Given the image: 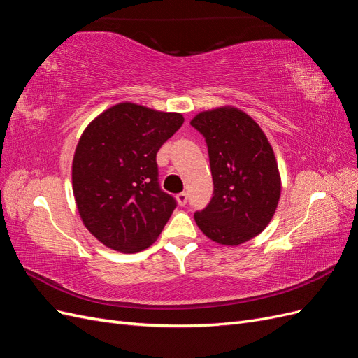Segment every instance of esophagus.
<instances>
[{"label": "esophagus", "mask_w": 358, "mask_h": 358, "mask_svg": "<svg viewBox=\"0 0 358 358\" xmlns=\"http://www.w3.org/2000/svg\"><path fill=\"white\" fill-rule=\"evenodd\" d=\"M176 201H178V204H179V206H185V204H187V201H188L187 192H179L178 196H176Z\"/></svg>", "instance_id": "34e87169"}]
</instances>
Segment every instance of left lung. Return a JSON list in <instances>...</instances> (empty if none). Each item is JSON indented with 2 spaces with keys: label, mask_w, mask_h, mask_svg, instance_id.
<instances>
[{
  "label": "left lung",
  "mask_w": 358,
  "mask_h": 358,
  "mask_svg": "<svg viewBox=\"0 0 358 358\" xmlns=\"http://www.w3.org/2000/svg\"><path fill=\"white\" fill-rule=\"evenodd\" d=\"M191 125L208 145L213 197L194 213L210 241L237 246L262 233L280 197L278 162L254 119L231 106L200 112Z\"/></svg>",
  "instance_id": "obj_1"
}]
</instances>
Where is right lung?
Here are the masks:
<instances>
[{
  "instance_id": "right-lung-1",
  "label": "right lung",
  "mask_w": 358,
  "mask_h": 358,
  "mask_svg": "<svg viewBox=\"0 0 358 358\" xmlns=\"http://www.w3.org/2000/svg\"><path fill=\"white\" fill-rule=\"evenodd\" d=\"M182 124L180 113L125 101L85 128L73 158V194L83 225L107 248L143 251L164 229L176 200L159 188L157 152Z\"/></svg>"
}]
</instances>
